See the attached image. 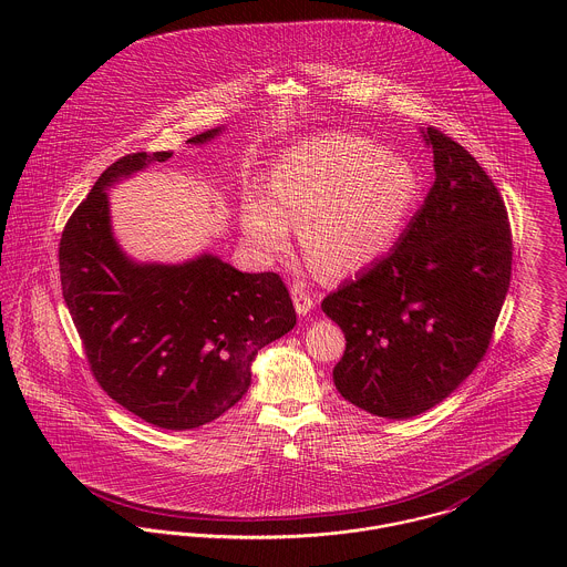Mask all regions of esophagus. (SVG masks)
<instances>
[{
  "mask_svg": "<svg viewBox=\"0 0 567 567\" xmlns=\"http://www.w3.org/2000/svg\"><path fill=\"white\" fill-rule=\"evenodd\" d=\"M290 292H292V301H295L297 312L306 317V315L315 308V303H317V295H315V292H312V288H310L308 284H303V281H295V284H292V288H290Z\"/></svg>",
  "mask_w": 567,
  "mask_h": 567,
  "instance_id": "1",
  "label": "esophagus"
}]
</instances>
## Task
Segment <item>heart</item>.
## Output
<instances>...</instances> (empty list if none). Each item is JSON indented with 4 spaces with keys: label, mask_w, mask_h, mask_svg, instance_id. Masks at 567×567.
<instances>
[{
    "label": "heart",
    "mask_w": 567,
    "mask_h": 567,
    "mask_svg": "<svg viewBox=\"0 0 567 567\" xmlns=\"http://www.w3.org/2000/svg\"><path fill=\"white\" fill-rule=\"evenodd\" d=\"M266 194L244 203L246 238L279 257L290 248L292 225L310 266L342 277L373 264L395 240L416 196V174L364 137L324 135L286 151Z\"/></svg>",
    "instance_id": "obj_1"
}]
</instances>
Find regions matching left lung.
<instances>
[{
	"label": "left lung",
	"mask_w": 567,
	"mask_h": 567,
	"mask_svg": "<svg viewBox=\"0 0 567 567\" xmlns=\"http://www.w3.org/2000/svg\"><path fill=\"white\" fill-rule=\"evenodd\" d=\"M423 137L436 178L421 209L389 255L321 303L347 340L338 393L386 419L443 402L483 362L511 284L513 236L495 183L436 126Z\"/></svg>",
	"instance_id": "1"
}]
</instances>
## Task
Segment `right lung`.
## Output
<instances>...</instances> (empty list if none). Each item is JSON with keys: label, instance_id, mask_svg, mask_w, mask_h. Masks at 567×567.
Here are the masks:
<instances>
[{"label": "right lung", "instance_id": "add662e5", "mask_svg": "<svg viewBox=\"0 0 567 567\" xmlns=\"http://www.w3.org/2000/svg\"><path fill=\"white\" fill-rule=\"evenodd\" d=\"M169 157L133 153L111 163L70 216L59 266L63 299L100 389L146 423L192 430L243 400L250 360L297 324V312L277 272H240L214 255L140 266L120 250L104 187Z\"/></svg>", "mask_w": 567, "mask_h": 567}]
</instances>
